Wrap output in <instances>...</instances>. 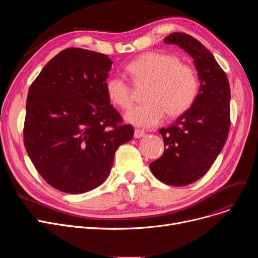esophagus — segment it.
Listing matches in <instances>:
<instances>
[{
  "mask_svg": "<svg viewBox=\"0 0 258 258\" xmlns=\"http://www.w3.org/2000/svg\"><path fill=\"white\" fill-rule=\"evenodd\" d=\"M145 136V132L141 130H135V138H141Z\"/></svg>",
  "mask_w": 258,
  "mask_h": 258,
  "instance_id": "esophagus-1",
  "label": "esophagus"
}]
</instances>
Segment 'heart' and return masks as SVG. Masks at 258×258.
<instances>
[{"mask_svg":"<svg viewBox=\"0 0 258 258\" xmlns=\"http://www.w3.org/2000/svg\"><path fill=\"white\" fill-rule=\"evenodd\" d=\"M125 73L135 85L147 84L144 92L146 102L130 110L125 119L139 127H153L164 119L178 117L190 110L200 91V80L194 67L181 62L171 54L147 52L125 67ZM107 97L120 108L131 107L132 88L122 76L106 81Z\"/></svg>","mask_w":258,"mask_h":258,"instance_id":"b5f03b06","label":"heart"}]
</instances>
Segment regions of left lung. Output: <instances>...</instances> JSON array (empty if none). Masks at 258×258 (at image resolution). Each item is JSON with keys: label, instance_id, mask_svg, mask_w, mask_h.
I'll return each instance as SVG.
<instances>
[{"label": "left lung", "instance_id": "obj_1", "mask_svg": "<svg viewBox=\"0 0 258 258\" xmlns=\"http://www.w3.org/2000/svg\"><path fill=\"white\" fill-rule=\"evenodd\" d=\"M165 44L178 45L194 58L201 81L190 110L159 130L164 153L150 164L155 177L171 186L189 185L204 175L223 150L230 130V87L211 52L191 35L174 32Z\"/></svg>", "mask_w": 258, "mask_h": 258}]
</instances>
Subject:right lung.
Here are the masks:
<instances>
[{"mask_svg":"<svg viewBox=\"0 0 258 258\" xmlns=\"http://www.w3.org/2000/svg\"><path fill=\"white\" fill-rule=\"evenodd\" d=\"M112 63L105 54L68 48L29 88L25 148L37 172L59 191L84 194L101 185L117 148L134 136L107 97Z\"/></svg>","mask_w":258,"mask_h":258,"instance_id":"right-lung-1","label":"right lung"}]
</instances>
